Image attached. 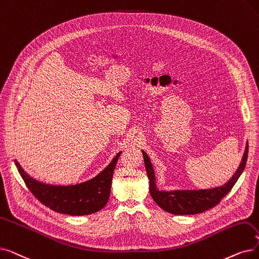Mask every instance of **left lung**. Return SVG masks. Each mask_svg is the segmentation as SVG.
I'll list each match as a JSON object with an SVG mask.
<instances>
[{
  "instance_id": "obj_1",
  "label": "left lung",
  "mask_w": 259,
  "mask_h": 259,
  "mask_svg": "<svg viewBox=\"0 0 259 259\" xmlns=\"http://www.w3.org/2000/svg\"><path fill=\"white\" fill-rule=\"evenodd\" d=\"M142 152L146 171H147L149 179L150 195L155 203L164 210L174 213V215H195V213L203 212L216 206L221 199L229 194L244 170L246 160H248L249 145L246 142L241 163L229 181L222 186L207 189L160 190L156 186L155 174L149 156L144 150H142Z\"/></svg>"
}]
</instances>
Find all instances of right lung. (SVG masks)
<instances>
[{"mask_svg": "<svg viewBox=\"0 0 259 259\" xmlns=\"http://www.w3.org/2000/svg\"><path fill=\"white\" fill-rule=\"evenodd\" d=\"M120 153L121 151L94 178L70 185H56L39 181L30 177L17 160H15V164L28 189L42 204L57 212L83 216L94 213L107 204L111 192L112 177Z\"/></svg>", "mask_w": 259, "mask_h": 259, "instance_id": "right-lung-1", "label": "right lung"}]
</instances>
